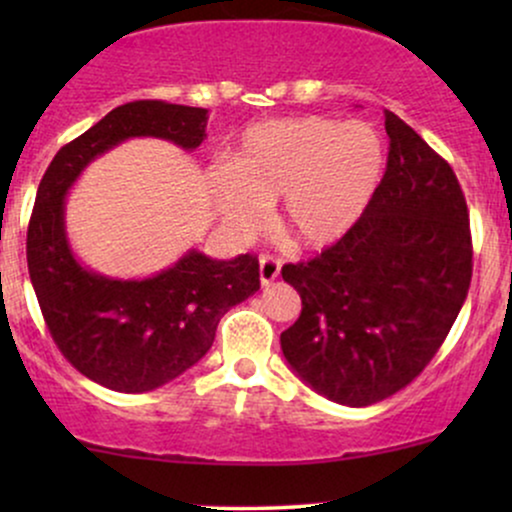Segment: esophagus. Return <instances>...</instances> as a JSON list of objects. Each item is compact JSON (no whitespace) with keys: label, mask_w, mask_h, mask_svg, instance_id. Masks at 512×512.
<instances>
[{"label":"esophagus","mask_w":512,"mask_h":512,"mask_svg":"<svg viewBox=\"0 0 512 512\" xmlns=\"http://www.w3.org/2000/svg\"><path fill=\"white\" fill-rule=\"evenodd\" d=\"M279 272H281V262L276 260V257H272V255H262L260 257V281H262V286L272 284L276 276H279Z\"/></svg>","instance_id":"esophagus-1"}]
</instances>
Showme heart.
I'll return each instance as SVG.
<instances>
[{"label":"heart","mask_w":512,"mask_h":512,"mask_svg":"<svg viewBox=\"0 0 512 512\" xmlns=\"http://www.w3.org/2000/svg\"><path fill=\"white\" fill-rule=\"evenodd\" d=\"M383 170V139L368 122L279 117L240 134L211 173V197L236 233L255 228L262 204L279 199L281 233L298 248L320 250L356 226Z\"/></svg>","instance_id":"1"}]
</instances>
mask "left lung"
<instances>
[{
	"label": "left lung",
	"instance_id": "obj_1",
	"mask_svg": "<svg viewBox=\"0 0 512 512\" xmlns=\"http://www.w3.org/2000/svg\"><path fill=\"white\" fill-rule=\"evenodd\" d=\"M385 129V175L356 226L310 262L281 267L303 303L281 351L303 383L346 407L407 387L445 342L472 281L455 173L390 110Z\"/></svg>",
	"mask_w": 512,
	"mask_h": 512
}]
</instances>
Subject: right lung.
I'll use <instances>...</instances> for the list:
<instances>
[{"label": "right lung", "mask_w": 512, "mask_h": 512, "mask_svg": "<svg viewBox=\"0 0 512 512\" xmlns=\"http://www.w3.org/2000/svg\"><path fill=\"white\" fill-rule=\"evenodd\" d=\"M209 110L134 101L62 146L40 180L28 223V274L57 349L93 383L149 392L207 356L219 320L260 289L252 255L211 260L199 250L146 279H113L74 257L64 231V197L84 168L132 137L192 151L207 137Z\"/></svg>", "instance_id": "right-lung-1"}]
</instances>
